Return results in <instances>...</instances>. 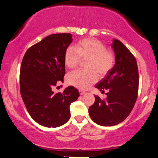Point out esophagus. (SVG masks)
I'll list each match as a JSON object with an SVG mask.
<instances>
[{"instance_id":"1","label":"esophagus","mask_w":158,"mask_h":158,"mask_svg":"<svg viewBox=\"0 0 158 158\" xmlns=\"http://www.w3.org/2000/svg\"><path fill=\"white\" fill-rule=\"evenodd\" d=\"M79 94H80L81 95H83V94H85L87 93V92H86L85 91H83V90H81V89H79Z\"/></svg>"}]
</instances>
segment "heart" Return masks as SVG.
<instances>
[{
	"label": "heart",
	"instance_id": "b5f03b06",
	"mask_svg": "<svg viewBox=\"0 0 158 158\" xmlns=\"http://www.w3.org/2000/svg\"><path fill=\"white\" fill-rule=\"evenodd\" d=\"M81 59H87L86 70L79 69L67 76L69 85L81 89H86L98 80V72L106 75L114 66L115 56L110 50H106V45L98 40L84 39L79 41L76 48L70 46L65 52V64L69 69L77 67Z\"/></svg>",
	"mask_w": 158,
	"mask_h": 158
}]
</instances>
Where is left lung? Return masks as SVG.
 I'll use <instances>...</instances> for the list:
<instances>
[{"instance_id": "1", "label": "left lung", "mask_w": 158, "mask_h": 158, "mask_svg": "<svg viewBox=\"0 0 158 158\" xmlns=\"http://www.w3.org/2000/svg\"><path fill=\"white\" fill-rule=\"evenodd\" d=\"M115 63L95 87L108 90L106 100L95 95L89 114L97 124L111 127L123 121L131 112L138 96L139 71L136 58L128 48L116 39L111 45Z\"/></svg>"}]
</instances>
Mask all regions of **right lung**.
Masks as SVG:
<instances>
[{"label": "right lung", "instance_id": "obj_1", "mask_svg": "<svg viewBox=\"0 0 158 158\" xmlns=\"http://www.w3.org/2000/svg\"><path fill=\"white\" fill-rule=\"evenodd\" d=\"M72 35L59 33L45 37L27 50L20 69V92L30 116L45 127H58L71 117L70 105L79 97L75 87L55 93L52 87L64 81L65 52Z\"/></svg>", "mask_w": 158, "mask_h": 158}]
</instances>
